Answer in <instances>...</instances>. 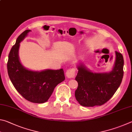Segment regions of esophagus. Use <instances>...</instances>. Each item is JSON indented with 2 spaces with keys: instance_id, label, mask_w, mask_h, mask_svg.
Returning <instances> with one entry per match:
<instances>
[{
  "instance_id": "34e87169",
  "label": "esophagus",
  "mask_w": 132,
  "mask_h": 132,
  "mask_svg": "<svg viewBox=\"0 0 132 132\" xmlns=\"http://www.w3.org/2000/svg\"><path fill=\"white\" fill-rule=\"evenodd\" d=\"M76 74V70L74 68H71L68 69L66 72V76L68 78H74Z\"/></svg>"
}]
</instances>
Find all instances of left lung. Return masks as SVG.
Returning a JSON list of instances; mask_svg holds the SVG:
<instances>
[{
  "instance_id": "left-lung-1",
  "label": "left lung",
  "mask_w": 132,
  "mask_h": 132,
  "mask_svg": "<svg viewBox=\"0 0 132 132\" xmlns=\"http://www.w3.org/2000/svg\"><path fill=\"white\" fill-rule=\"evenodd\" d=\"M115 61L109 73H93L82 64L78 66L75 80L78 86L75 96L80 105L94 107L107 103L118 89L123 76V57L115 52Z\"/></svg>"
}]
</instances>
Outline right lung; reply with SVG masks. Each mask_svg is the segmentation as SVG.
<instances>
[{
  "mask_svg": "<svg viewBox=\"0 0 132 132\" xmlns=\"http://www.w3.org/2000/svg\"><path fill=\"white\" fill-rule=\"evenodd\" d=\"M31 30H25L18 37L9 54L7 64L9 77L17 91L30 102L47 101L58 84L65 80L62 69L46 70L40 72L27 70L21 64L18 57L20 43Z\"/></svg>",
  "mask_w": 132,
  "mask_h": 132,
  "instance_id": "add662e5",
  "label": "right lung"
}]
</instances>
